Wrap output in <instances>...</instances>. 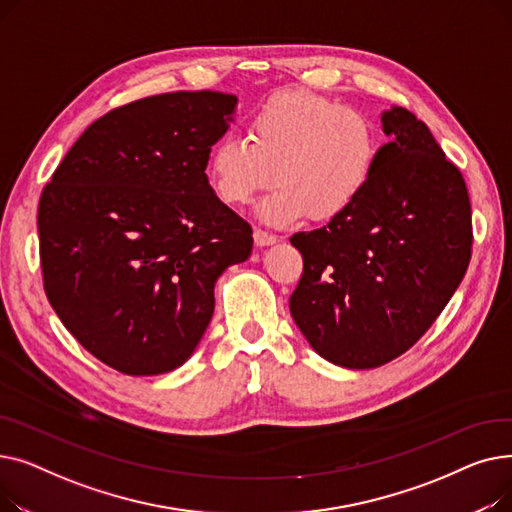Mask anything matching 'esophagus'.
<instances>
[{
	"mask_svg": "<svg viewBox=\"0 0 512 512\" xmlns=\"http://www.w3.org/2000/svg\"><path fill=\"white\" fill-rule=\"evenodd\" d=\"M253 238H255V245L257 247H267V245H274V242L278 240L276 234L267 232V230H261V228H255L253 232Z\"/></svg>",
	"mask_w": 512,
	"mask_h": 512,
	"instance_id": "34e87169",
	"label": "esophagus"
}]
</instances>
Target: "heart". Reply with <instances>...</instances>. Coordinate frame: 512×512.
I'll return each instance as SVG.
<instances>
[{"instance_id":"b5f03b06","label":"heart","mask_w":512,"mask_h":512,"mask_svg":"<svg viewBox=\"0 0 512 512\" xmlns=\"http://www.w3.org/2000/svg\"><path fill=\"white\" fill-rule=\"evenodd\" d=\"M380 159L373 122L305 89L265 99L247 122V141L226 134L209 153V180L228 205H245L274 180L257 207L267 224L332 222L369 188Z\"/></svg>"}]
</instances>
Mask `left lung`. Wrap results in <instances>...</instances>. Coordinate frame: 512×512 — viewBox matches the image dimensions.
I'll use <instances>...</instances> for the list:
<instances>
[{
    "label": "left lung",
    "mask_w": 512,
    "mask_h": 512,
    "mask_svg": "<svg viewBox=\"0 0 512 512\" xmlns=\"http://www.w3.org/2000/svg\"><path fill=\"white\" fill-rule=\"evenodd\" d=\"M390 143L359 203L290 236L303 276L290 315L313 351L346 369L400 357L434 324L471 259L465 180L405 107L382 114Z\"/></svg>",
    "instance_id": "obj_1"
}]
</instances>
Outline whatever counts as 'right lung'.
Segmentation results:
<instances>
[{"mask_svg":"<svg viewBox=\"0 0 512 512\" xmlns=\"http://www.w3.org/2000/svg\"><path fill=\"white\" fill-rule=\"evenodd\" d=\"M236 95H153L93 122L39 201L45 294L87 351L126 375L188 361L226 267L247 261L253 230L209 186L205 168Z\"/></svg>","mask_w":512,"mask_h":512,"instance_id":"obj_1","label":"right lung"}]
</instances>
